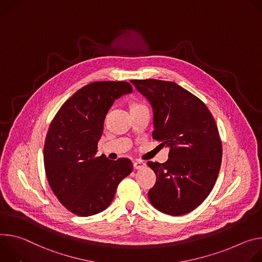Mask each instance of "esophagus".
I'll return each mask as SVG.
<instances>
[{"instance_id":"1","label":"esophagus","mask_w":262,"mask_h":262,"mask_svg":"<svg viewBox=\"0 0 262 262\" xmlns=\"http://www.w3.org/2000/svg\"><path fill=\"white\" fill-rule=\"evenodd\" d=\"M133 166H134L135 169H140V168L146 166V163L142 162V161H134L133 162Z\"/></svg>"}]
</instances>
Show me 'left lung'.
I'll return each instance as SVG.
<instances>
[{"instance_id":"obj_1","label":"left lung","mask_w":262,"mask_h":262,"mask_svg":"<svg viewBox=\"0 0 262 262\" xmlns=\"http://www.w3.org/2000/svg\"><path fill=\"white\" fill-rule=\"evenodd\" d=\"M151 104L153 138L169 148L164 163L149 161L156 183L151 204L169 215H183L212 190L222 163V141L212 114L199 98L175 82L131 80Z\"/></svg>"}]
</instances>
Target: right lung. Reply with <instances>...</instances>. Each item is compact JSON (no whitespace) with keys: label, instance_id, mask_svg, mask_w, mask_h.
I'll list each match as a JSON object with an SVG mask.
<instances>
[{"label":"right lung","instance_id":"add662e5","mask_svg":"<svg viewBox=\"0 0 262 262\" xmlns=\"http://www.w3.org/2000/svg\"><path fill=\"white\" fill-rule=\"evenodd\" d=\"M132 92L124 81L93 82L72 96L50 125L43 148L46 175L57 199L77 215L105 210L133 169L128 158L96 156L106 114L115 100Z\"/></svg>","mask_w":262,"mask_h":262}]
</instances>
